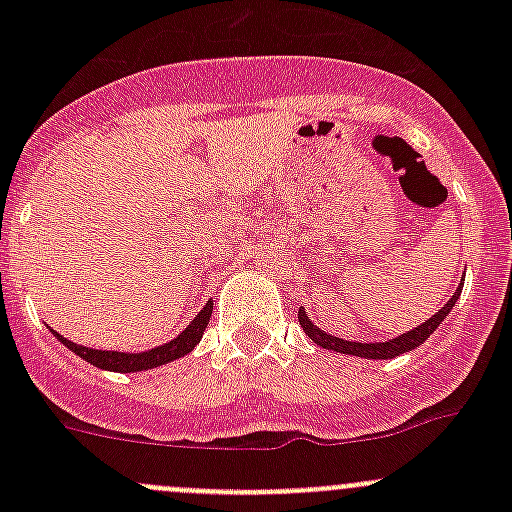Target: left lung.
<instances>
[{
  "label": "left lung",
  "mask_w": 512,
  "mask_h": 512,
  "mask_svg": "<svg viewBox=\"0 0 512 512\" xmlns=\"http://www.w3.org/2000/svg\"><path fill=\"white\" fill-rule=\"evenodd\" d=\"M461 287H463V280H461V285H458L456 294H453V297L448 299V302L443 304V307L438 309V312L433 314L428 322L418 324L416 329H411V332L401 334V337H396V339H389V342H369V344L364 342L361 344V342H347V339L332 337V334H327L324 329H319L317 324L307 317V312H304V309H299V324H302L304 334H307V337L312 339L317 347L329 349V352L352 354V356H361V359H396L399 354H406V352H411V349L421 347V344L426 342L433 332H436L438 324L448 317V312L453 309L456 299L461 297Z\"/></svg>",
  "instance_id": "1"
}]
</instances>
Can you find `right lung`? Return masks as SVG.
Masks as SVG:
<instances>
[{
	"label": "right lung",
	"mask_w": 512,
	"mask_h": 512,
	"mask_svg": "<svg viewBox=\"0 0 512 512\" xmlns=\"http://www.w3.org/2000/svg\"><path fill=\"white\" fill-rule=\"evenodd\" d=\"M210 314H213V302L205 304L198 314H195L193 322L183 329L175 339H170L168 344H160L156 349H148V352L141 354H131V352H106V349H91V347H81V344L69 342L66 337L56 334L54 329V337L59 339L64 347H69L71 352L76 356H81L84 361L89 364L98 366V369H106V371H121V374H131V371H146V369H156V366L168 364V361L180 359V356L190 354L198 342L203 339L205 327L210 322Z\"/></svg>",
	"instance_id": "1"
}]
</instances>
